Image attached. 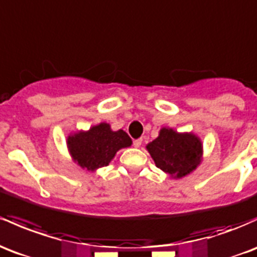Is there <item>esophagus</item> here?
Returning <instances> with one entry per match:
<instances>
[{
  "instance_id": "obj_1",
  "label": "esophagus",
  "mask_w": 257,
  "mask_h": 257,
  "mask_svg": "<svg viewBox=\"0 0 257 257\" xmlns=\"http://www.w3.org/2000/svg\"><path fill=\"white\" fill-rule=\"evenodd\" d=\"M142 143H143L142 138H139V139H134V140H133V145L135 146V148H139V146H142Z\"/></svg>"
}]
</instances>
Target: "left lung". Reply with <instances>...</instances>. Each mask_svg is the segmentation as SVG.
Here are the masks:
<instances>
[{"label":"left lung","mask_w":257,"mask_h":257,"mask_svg":"<svg viewBox=\"0 0 257 257\" xmlns=\"http://www.w3.org/2000/svg\"><path fill=\"white\" fill-rule=\"evenodd\" d=\"M155 165L171 174L182 178L195 170L201 156V143L193 134H179L173 129H161L159 138L146 146Z\"/></svg>","instance_id":"8db88e82"}]
</instances>
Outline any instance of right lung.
Wrapping results in <instances>:
<instances>
[{"label":"right lung","instance_id":"add662e5","mask_svg":"<svg viewBox=\"0 0 257 257\" xmlns=\"http://www.w3.org/2000/svg\"><path fill=\"white\" fill-rule=\"evenodd\" d=\"M132 145V139L122 129L112 132L107 123L92 126L85 133L68 138V148L79 166L89 171L108 166L115 152Z\"/></svg>","mask_w":257,"mask_h":257}]
</instances>
